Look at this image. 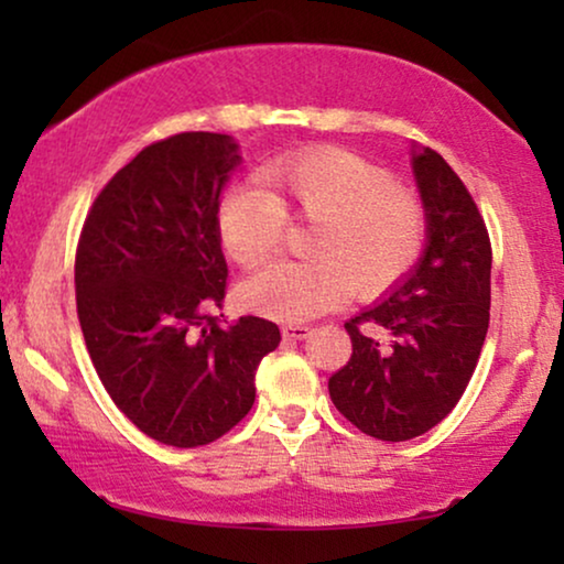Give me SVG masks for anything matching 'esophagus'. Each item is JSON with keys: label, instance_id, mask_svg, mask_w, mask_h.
Instances as JSON below:
<instances>
[{"label": "esophagus", "instance_id": "obj_1", "mask_svg": "<svg viewBox=\"0 0 564 564\" xmlns=\"http://www.w3.org/2000/svg\"><path fill=\"white\" fill-rule=\"evenodd\" d=\"M311 334L313 328L303 326V323H288V326H282V336L292 338V341H300V338H307Z\"/></svg>", "mask_w": 564, "mask_h": 564}]
</instances>
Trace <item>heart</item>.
Segmentation results:
<instances>
[{
  "label": "heart",
  "instance_id": "obj_1",
  "mask_svg": "<svg viewBox=\"0 0 564 564\" xmlns=\"http://www.w3.org/2000/svg\"><path fill=\"white\" fill-rule=\"evenodd\" d=\"M269 192L236 184L223 192L215 228L236 264L257 267L282 243L288 218L313 223L307 261H280L251 274L238 300L267 318L300 323L354 292L380 297L419 264L429 238L426 207L382 166L359 153L315 145L261 169Z\"/></svg>",
  "mask_w": 564,
  "mask_h": 564
}]
</instances>
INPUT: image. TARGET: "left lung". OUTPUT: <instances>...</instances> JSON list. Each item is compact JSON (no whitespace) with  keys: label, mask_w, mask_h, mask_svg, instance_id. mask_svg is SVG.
<instances>
[{"label":"left lung","mask_w":564,"mask_h":564,"mask_svg":"<svg viewBox=\"0 0 564 564\" xmlns=\"http://www.w3.org/2000/svg\"><path fill=\"white\" fill-rule=\"evenodd\" d=\"M413 172L426 251L388 300L344 323L351 359L328 380L338 413L382 442L426 434L452 413L490 323L492 249L473 195L431 149L415 153Z\"/></svg>","instance_id":"left-lung-1"}]
</instances>
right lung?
Returning <instances> with one entry per match:
<instances>
[{"label":"right lung","mask_w":564,"mask_h":564,"mask_svg":"<svg viewBox=\"0 0 564 564\" xmlns=\"http://www.w3.org/2000/svg\"><path fill=\"white\" fill-rule=\"evenodd\" d=\"M241 161L223 133H176L105 184L76 246V315L112 403L161 444L192 449L251 411L276 323L223 326L228 267L215 213Z\"/></svg>","instance_id":"1"}]
</instances>
